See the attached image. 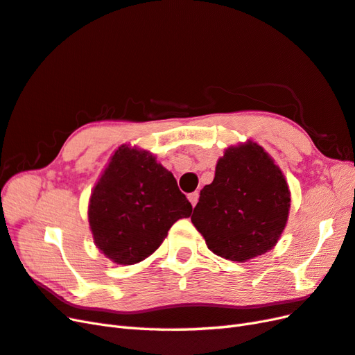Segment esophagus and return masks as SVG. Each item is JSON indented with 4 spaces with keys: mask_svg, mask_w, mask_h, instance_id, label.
Here are the masks:
<instances>
[{
    "mask_svg": "<svg viewBox=\"0 0 355 355\" xmlns=\"http://www.w3.org/2000/svg\"><path fill=\"white\" fill-rule=\"evenodd\" d=\"M198 199H199V193L198 192H193V193L189 195V201H190V204H192L193 207L198 204Z\"/></svg>",
    "mask_w": 355,
    "mask_h": 355,
    "instance_id": "1",
    "label": "esophagus"
}]
</instances>
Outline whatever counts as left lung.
Listing matches in <instances>:
<instances>
[{
  "label": "left lung",
  "mask_w": 355,
  "mask_h": 355,
  "mask_svg": "<svg viewBox=\"0 0 355 355\" xmlns=\"http://www.w3.org/2000/svg\"><path fill=\"white\" fill-rule=\"evenodd\" d=\"M282 171L255 142L230 147L190 219L216 255L243 262L276 246L289 211Z\"/></svg>",
  "instance_id": "left-lung-1"
}]
</instances>
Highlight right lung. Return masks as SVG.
I'll return each instance as SVG.
<instances>
[{"instance_id":"obj_1","label":"right lung","mask_w":355,"mask_h":355,"mask_svg":"<svg viewBox=\"0 0 355 355\" xmlns=\"http://www.w3.org/2000/svg\"><path fill=\"white\" fill-rule=\"evenodd\" d=\"M192 204L148 151L123 145L91 193L88 217L96 246L116 264L150 257Z\"/></svg>"}]
</instances>
